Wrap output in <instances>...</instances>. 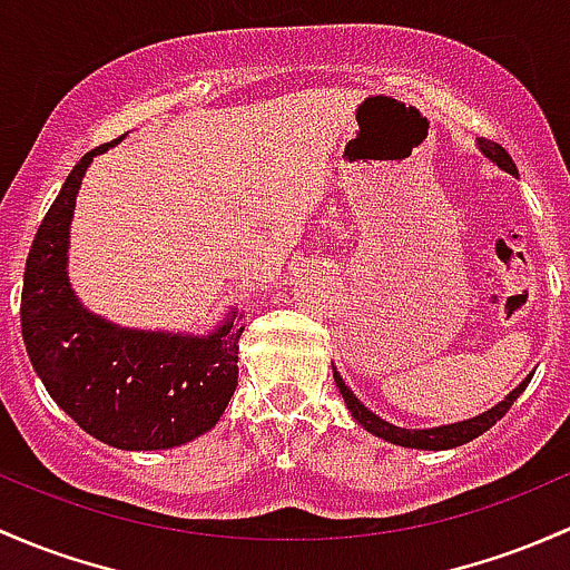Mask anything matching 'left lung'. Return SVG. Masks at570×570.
<instances>
[{"label": "left lung", "mask_w": 570, "mask_h": 570, "mask_svg": "<svg viewBox=\"0 0 570 570\" xmlns=\"http://www.w3.org/2000/svg\"><path fill=\"white\" fill-rule=\"evenodd\" d=\"M478 149H481V153H483V158H489L491 164L500 166L502 171H508V175L519 177L517 164H513L511 155H508L505 149L500 147V144L487 141V139H478ZM532 374H535V371H532ZM532 374L524 376V380L519 382V387H513V391L508 393L505 399L500 401V404H494V406H491V410L481 412V415L470 417V421L445 423V426H434V429H401V426H393L391 421H382V417L376 415V412H371L368 406H365L363 401L350 391V385H346V382L341 380L338 371L333 368L335 387H338V393L344 395V404H346V410H350V415L355 417V421L361 423V426L368 431V434L380 436V440L391 442V445L415 448V451H451V448L466 445V442H470V440L481 436L483 431H489L497 421H500L502 415H505L508 410H511L513 401H517L519 395L524 393V387L530 385Z\"/></svg>", "instance_id": "1"}]
</instances>
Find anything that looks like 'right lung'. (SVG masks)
<instances>
[{
    "mask_svg": "<svg viewBox=\"0 0 570 570\" xmlns=\"http://www.w3.org/2000/svg\"><path fill=\"white\" fill-rule=\"evenodd\" d=\"M119 141V139H117ZM73 166L23 267L21 333L48 395L95 440L119 451H169L209 431L237 387L243 311L207 335L139 331L92 314L70 286L76 196L95 155Z\"/></svg>",
    "mask_w": 570,
    "mask_h": 570,
    "instance_id": "obj_1",
    "label": "right lung"
}]
</instances>
